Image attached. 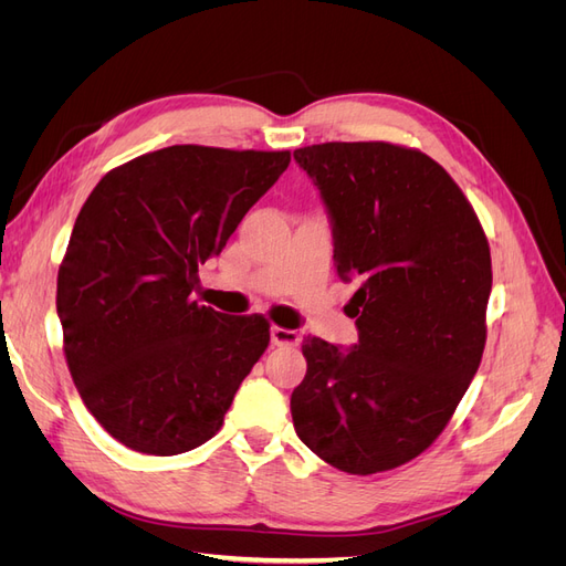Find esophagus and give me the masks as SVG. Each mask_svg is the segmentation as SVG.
I'll return each instance as SVG.
<instances>
[{
    "label": "esophagus",
    "mask_w": 566,
    "mask_h": 566,
    "mask_svg": "<svg viewBox=\"0 0 566 566\" xmlns=\"http://www.w3.org/2000/svg\"><path fill=\"white\" fill-rule=\"evenodd\" d=\"M271 342L276 347H295V345H300V335L295 331H287V328H279V325H273Z\"/></svg>",
    "instance_id": "obj_1"
}]
</instances>
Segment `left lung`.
I'll return each mask as SVG.
<instances>
[{"mask_svg": "<svg viewBox=\"0 0 566 566\" xmlns=\"http://www.w3.org/2000/svg\"><path fill=\"white\" fill-rule=\"evenodd\" d=\"M333 221L337 276L358 342L304 337L290 410L328 465L375 474L443 432L486 345L491 252L470 200L430 156L387 142L295 150Z\"/></svg>", "mask_w": 566, "mask_h": 566, "instance_id": "obj_1", "label": "left lung"}]
</instances>
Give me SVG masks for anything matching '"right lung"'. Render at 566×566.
I'll list each match as a JSON object with an SVG mask.
<instances>
[{"label": "right lung", "mask_w": 566, "mask_h": 566, "mask_svg": "<svg viewBox=\"0 0 566 566\" xmlns=\"http://www.w3.org/2000/svg\"><path fill=\"white\" fill-rule=\"evenodd\" d=\"M287 165L290 150L169 146L111 169L82 205L56 283L63 352L84 406L127 449L177 455L212 439L269 347L264 316L191 293Z\"/></svg>", "instance_id": "1"}]
</instances>
